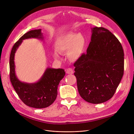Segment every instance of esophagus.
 Here are the masks:
<instances>
[{
    "instance_id": "obj_1",
    "label": "esophagus",
    "mask_w": 134,
    "mask_h": 134,
    "mask_svg": "<svg viewBox=\"0 0 134 134\" xmlns=\"http://www.w3.org/2000/svg\"><path fill=\"white\" fill-rule=\"evenodd\" d=\"M73 69L71 68H69L66 69V73L69 74H72L73 73Z\"/></svg>"
}]
</instances>
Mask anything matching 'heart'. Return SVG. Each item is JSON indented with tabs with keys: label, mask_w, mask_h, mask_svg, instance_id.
<instances>
[{
	"label": "heart",
	"mask_w": 134,
	"mask_h": 134,
	"mask_svg": "<svg viewBox=\"0 0 134 134\" xmlns=\"http://www.w3.org/2000/svg\"><path fill=\"white\" fill-rule=\"evenodd\" d=\"M87 40L81 33H70L59 36L55 42V48L60 53H64L67 51L68 59L73 61L78 60L85 52ZM54 58L60 59L58 52L54 53Z\"/></svg>",
	"instance_id": "1"
}]
</instances>
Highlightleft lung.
Here are the masks:
<instances>
[{
  "instance_id": "obj_1",
  "label": "left lung",
  "mask_w": 134,
  "mask_h": 134,
  "mask_svg": "<svg viewBox=\"0 0 134 134\" xmlns=\"http://www.w3.org/2000/svg\"><path fill=\"white\" fill-rule=\"evenodd\" d=\"M87 49L74 64L78 92L85 101L100 104L113 97L124 73V52L118 40L103 27L91 28Z\"/></svg>"
}]
</instances>
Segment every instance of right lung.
Wrapping results in <instances>:
<instances>
[{
    "instance_id": "1",
    "label": "right lung",
    "mask_w": 134,
    "mask_h": 134,
    "mask_svg": "<svg viewBox=\"0 0 134 134\" xmlns=\"http://www.w3.org/2000/svg\"><path fill=\"white\" fill-rule=\"evenodd\" d=\"M35 38L43 40L41 29L28 31L12 47L10 57V78L12 85L20 99L27 106L42 109L50 106L58 95V87L65 75L64 69L48 67L40 79L35 83L20 81L15 73V55L23 40Z\"/></svg>"
}]
</instances>
